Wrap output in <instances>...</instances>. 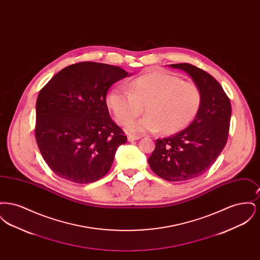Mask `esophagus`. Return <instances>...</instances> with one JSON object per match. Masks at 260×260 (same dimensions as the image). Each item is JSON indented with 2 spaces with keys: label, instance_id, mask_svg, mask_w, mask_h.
<instances>
[{
  "label": "esophagus",
  "instance_id": "34e87169",
  "mask_svg": "<svg viewBox=\"0 0 260 260\" xmlns=\"http://www.w3.org/2000/svg\"><path fill=\"white\" fill-rule=\"evenodd\" d=\"M140 138H141V136H127V140H128V141H134V140H138V139H140Z\"/></svg>",
  "mask_w": 260,
  "mask_h": 260
}]
</instances>
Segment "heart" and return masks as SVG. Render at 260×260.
I'll return each instance as SVG.
<instances>
[{"label":"heart","mask_w":260,"mask_h":260,"mask_svg":"<svg viewBox=\"0 0 260 260\" xmlns=\"http://www.w3.org/2000/svg\"><path fill=\"white\" fill-rule=\"evenodd\" d=\"M106 104L117 123H129L146 105L148 115L129 123L131 134L156 133L172 135L189 124L198 113L201 93L198 87L165 71H154L137 77L124 87H114Z\"/></svg>","instance_id":"obj_1"}]
</instances>
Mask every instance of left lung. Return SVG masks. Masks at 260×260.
Masks as SVG:
<instances>
[{"mask_svg": "<svg viewBox=\"0 0 260 260\" xmlns=\"http://www.w3.org/2000/svg\"><path fill=\"white\" fill-rule=\"evenodd\" d=\"M190 76L201 93L194 121L176 135L156 140L148 158L151 170L169 181H185L206 173L226 145L231 103L220 84L206 71L189 63L171 64Z\"/></svg>", "mask_w": 260, "mask_h": 260, "instance_id": "1", "label": "left lung"}]
</instances>
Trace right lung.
I'll return each instance as SVG.
<instances>
[{
  "label": "right lung",
  "instance_id": "right-lung-1",
  "mask_svg": "<svg viewBox=\"0 0 260 260\" xmlns=\"http://www.w3.org/2000/svg\"><path fill=\"white\" fill-rule=\"evenodd\" d=\"M131 75L109 64L80 62L63 68L40 90L35 136L56 175L87 184L109 172L126 136L110 118L106 93Z\"/></svg>",
  "mask_w": 260,
  "mask_h": 260
}]
</instances>
